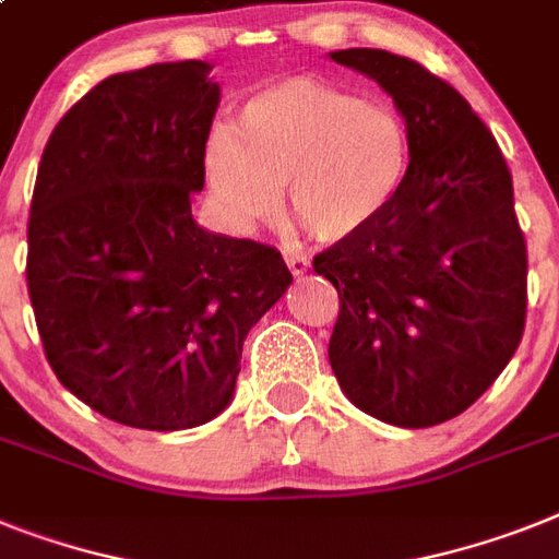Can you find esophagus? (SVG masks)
<instances>
[{
  "instance_id": "esophagus-1",
  "label": "esophagus",
  "mask_w": 559,
  "mask_h": 559,
  "mask_svg": "<svg viewBox=\"0 0 559 559\" xmlns=\"http://www.w3.org/2000/svg\"><path fill=\"white\" fill-rule=\"evenodd\" d=\"M285 262H288V269L294 276H302L308 269H311V257H306V253L299 251H290V248H285Z\"/></svg>"
}]
</instances>
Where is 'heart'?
Masks as SVG:
<instances>
[{
  "label": "heart",
  "mask_w": 559,
  "mask_h": 559,
  "mask_svg": "<svg viewBox=\"0 0 559 559\" xmlns=\"http://www.w3.org/2000/svg\"><path fill=\"white\" fill-rule=\"evenodd\" d=\"M412 133L391 105L354 91L290 76L262 87L239 110V131L214 124L205 174L230 223L251 228L280 214L317 242H343L371 228L403 188Z\"/></svg>",
  "instance_id": "b5f03b06"
}]
</instances>
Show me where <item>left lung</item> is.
Instances as JSON below:
<instances>
[{
  "label": "left lung",
  "mask_w": 559,
  "mask_h": 559,
  "mask_svg": "<svg viewBox=\"0 0 559 559\" xmlns=\"http://www.w3.org/2000/svg\"><path fill=\"white\" fill-rule=\"evenodd\" d=\"M331 59L380 82L412 133L389 211L313 257L340 294L331 368L371 417L437 426L477 403L523 340L528 251L511 170L465 96L419 62L377 48Z\"/></svg>",
  "instance_id": "obj_1"
}]
</instances>
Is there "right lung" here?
Returning a JSON list of instances; mask_svg holds the SVG:
<instances>
[{"label":"right lung","mask_w":559,"mask_h":559,"mask_svg":"<svg viewBox=\"0 0 559 559\" xmlns=\"http://www.w3.org/2000/svg\"><path fill=\"white\" fill-rule=\"evenodd\" d=\"M202 59L91 87L50 133L27 219V294L57 380L103 417L179 431L230 403L283 253L200 228L219 85Z\"/></svg>","instance_id":"1"}]
</instances>
